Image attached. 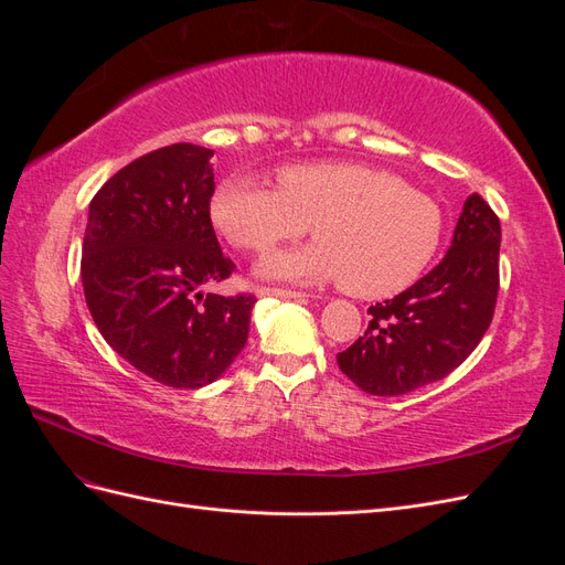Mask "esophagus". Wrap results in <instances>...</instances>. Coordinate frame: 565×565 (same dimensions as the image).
Masks as SVG:
<instances>
[{"label":"esophagus","instance_id":"esophagus-1","mask_svg":"<svg viewBox=\"0 0 565 565\" xmlns=\"http://www.w3.org/2000/svg\"><path fill=\"white\" fill-rule=\"evenodd\" d=\"M262 297H280V299H303V292H297V289H282V287H262L259 289Z\"/></svg>","mask_w":565,"mask_h":565}]
</instances>
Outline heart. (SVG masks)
<instances>
[{"label": "heart", "instance_id": "heart-1", "mask_svg": "<svg viewBox=\"0 0 565 565\" xmlns=\"http://www.w3.org/2000/svg\"><path fill=\"white\" fill-rule=\"evenodd\" d=\"M276 183L231 177L212 198L216 231L252 254L297 241L311 221L318 243L268 256L259 268L266 278L339 280L355 297L377 299L415 282L440 245V204L386 169L299 162L282 164Z\"/></svg>", "mask_w": 565, "mask_h": 565}]
</instances>
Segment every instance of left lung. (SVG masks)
I'll return each instance as SVG.
<instances>
[{
  "instance_id": "left-lung-1",
  "label": "left lung",
  "mask_w": 565,
  "mask_h": 565,
  "mask_svg": "<svg viewBox=\"0 0 565 565\" xmlns=\"http://www.w3.org/2000/svg\"><path fill=\"white\" fill-rule=\"evenodd\" d=\"M500 241L498 214L469 195L446 259L398 297L370 306L365 334L337 353L339 370L372 396H403L465 363L498 303Z\"/></svg>"
}]
</instances>
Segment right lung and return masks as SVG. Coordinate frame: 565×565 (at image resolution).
<instances>
[{"instance_id":"obj_1","label":"right lung","mask_w":565,"mask_h":565,"mask_svg":"<svg viewBox=\"0 0 565 565\" xmlns=\"http://www.w3.org/2000/svg\"><path fill=\"white\" fill-rule=\"evenodd\" d=\"M214 150L174 143L129 162L89 204L82 287L98 332L164 386L212 384L247 344L254 295H204L235 264L210 216Z\"/></svg>"}]
</instances>
